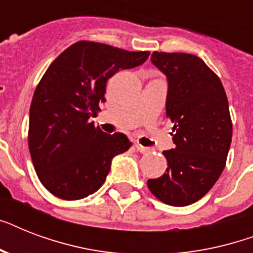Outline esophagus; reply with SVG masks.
I'll use <instances>...</instances> for the list:
<instances>
[{"label": "esophagus", "mask_w": 253, "mask_h": 253, "mask_svg": "<svg viewBox=\"0 0 253 253\" xmlns=\"http://www.w3.org/2000/svg\"><path fill=\"white\" fill-rule=\"evenodd\" d=\"M135 147H136V150L139 151V152H142V154H148L150 152V148H147V147H143L142 144H139V143H135Z\"/></svg>", "instance_id": "1"}]
</instances>
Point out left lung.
Instances as JSON below:
<instances>
[{
    "label": "left lung",
    "mask_w": 253,
    "mask_h": 253,
    "mask_svg": "<svg viewBox=\"0 0 253 253\" xmlns=\"http://www.w3.org/2000/svg\"><path fill=\"white\" fill-rule=\"evenodd\" d=\"M151 61L168 79L166 109L174 148L163 152L166 173L147 185L164 204L188 206L212 188L226 166L232 139L227 95L219 77L196 55L155 51Z\"/></svg>",
    "instance_id": "8db88e82"
}]
</instances>
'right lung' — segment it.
I'll list each match as a JSON object with an SVG mask.
<instances>
[{"mask_svg": "<svg viewBox=\"0 0 253 253\" xmlns=\"http://www.w3.org/2000/svg\"><path fill=\"white\" fill-rule=\"evenodd\" d=\"M148 56L80 41L45 71L34 91L27 139L38 178L51 194L67 201L93 194L106 180L111 159L130 148L126 135L105 134L89 119L105 102L107 80Z\"/></svg>", "mask_w": 253, "mask_h": 253, "instance_id": "right-lung-1", "label": "right lung"}]
</instances>
